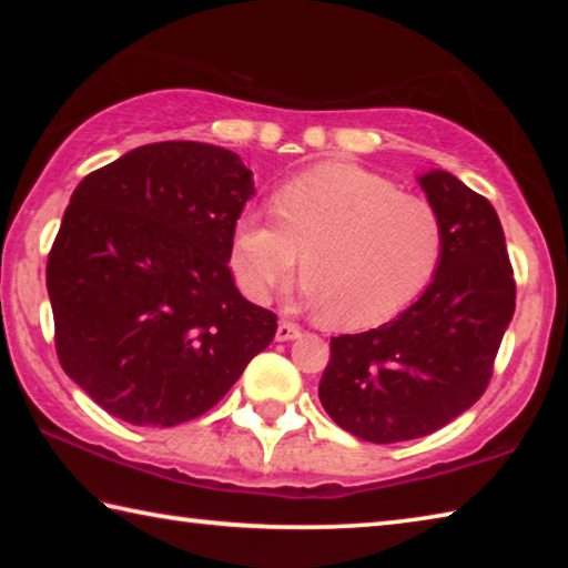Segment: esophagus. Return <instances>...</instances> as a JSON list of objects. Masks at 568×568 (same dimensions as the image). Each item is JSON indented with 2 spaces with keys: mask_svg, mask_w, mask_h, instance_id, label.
I'll list each match as a JSON object with an SVG mask.
<instances>
[{
  "mask_svg": "<svg viewBox=\"0 0 568 568\" xmlns=\"http://www.w3.org/2000/svg\"><path fill=\"white\" fill-rule=\"evenodd\" d=\"M303 333V328L297 323H291V321H283L281 325H277V333H275V341H293L297 338V335Z\"/></svg>",
  "mask_w": 568,
  "mask_h": 568,
  "instance_id": "1",
  "label": "esophagus"
}]
</instances>
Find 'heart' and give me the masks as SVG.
Returning a JSON list of instances; mask_svg holds the SVG:
<instances>
[{
	"mask_svg": "<svg viewBox=\"0 0 568 568\" xmlns=\"http://www.w3.org/2000/svg\"><path fill=\"white\" fill-rule=\"evenodd\" d=\"M275 215L237 217L233 273L255 303L291 283L303 253L307 303L348 328L396 315L426 287L446 250L426 197L351 162H325L275 192Z\"/></svg>",
	"mask_w": 568,
	"mask_h": 568,
	"instance_id": "1",
	"label": "heart"
}]
</instances>
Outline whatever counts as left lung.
<instances>
[{"instance_id":"8db88e82","label":"left lung","mask_w":568,"mask_h":568,"mask_svg":"<svg viewBox=\"0 0 568 568\" xmlns=\"http://www.w3.org/2000/svg\"><path fill=\"white\" fill-rule=\"evenodd\" d=\"M420 187L446 227L434 281L398 318L331 338L318 386L325 413L368 444L428 436L474 406L514 318V267L494 205L444 170Z\"/></svg>"}]
</instances>
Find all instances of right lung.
Wrapping results in <instances>:
<instances>
[{
    "instance_id": "add662e5",
    "label": "right lung",
    "mask_w": 568,
    "mask_h": 568,
    "mask_svg": "<svg viewBox=\"0 0 568 568\" xmlns=\"http://www.w3.org/2000/svg\"><path fill=\"white\" fill-rule=\"evenodd\" d=\"M250 175L230 150L152 142L72 192L47 257L54 348L114 418L203 416L275 338L277 315L245 301L227 267Z\"/></svg>"
}]
</instances>
